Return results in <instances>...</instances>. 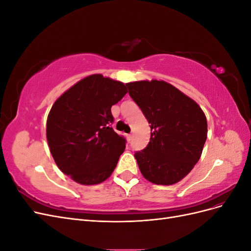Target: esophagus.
<instances>
[{
  "label": "esophagus",
  "mask_w": 251,
  "mask_h": 251,
  "mask_svg": "<svg viewBox=\"0 0 251 251\" xmlns=\"http://www.w3.org/2000/svg\"><path fill=\"white\" fill-rule=\"evenodd\" d=\"M132 139H133V134L131 133V134L127 135V140H128V142H130Z\"/></svg>",
  "instance_id": "34e87169"
}]
</instances>
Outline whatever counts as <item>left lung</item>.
I'll return each mask as SVG.
<instances>
[{
	"label": "left lung",
	"instance_id": "obj_1",
	"mask_svg": "<svg viewBox=\"0 0 251 251\" xmlns=\"http://www.w3.org/2000/svg\"><path fill=\"white\" fill-rule=\"evenodd\" d=\"M126 87L151 127L149 144L134 155L141 174L154 184L177 183L199 161L207 137L206 117L192 98L165 81Z\"/></svg>",
	"mask_w": 251,
	"mask_h": 251
}]
</instances>
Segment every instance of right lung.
<instances>
[{"instance_id": "add662e5", "label": "right lung", "mask_w": 251, "mask_h": 251, "mask_svg": "<svg viewBox=\"0 0 251 251\" xmlns=\"http://www.w3.org/2000/svg\"><path fill=\"white\" fill-rule=\"evenodd\" d=\"M127 92L123 82L90 75L60 96L47 119V140L58 169L77 183L111 176L126 140L113 130L111 107Z\"/></svg>"}]
</instances>
